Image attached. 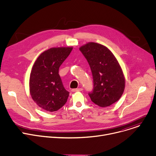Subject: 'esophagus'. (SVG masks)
Masks as SVG:
<instances>
[{"mask_svg":"<svg viewBox=\"0 0 156 156\" xmlns=\"http://www.w3.org/2000/svg\"><path fill=\"white\" fill-rule=\"evenodd\" d=\"M82 90H83L82 88H77V89H72L71 91L72 92H77V91H81Z\"/></svg>","mask_w":156,"mask_h":156,"instance_id":"1","label":"esophagus"}]
</instances>
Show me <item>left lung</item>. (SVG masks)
Here are the masks:
<instances>
[{"mask_svg":"<svg viewBox=\"0 0 156 156\" xmlns=\"http://www.w3.org/2000/svg\"><path fill=\"white\" fill-rule=\"evenodd\" d=\"M79 50L92 72L94 87L88 94L91 101L101 107L116 102L123 93L125 80L114 55L105 46L94 42L82 46Z\"/></svg>","mask_w":156,"mask_h":156,"instance_id":"left-lung-1","label":"left lung"}]
</instances>
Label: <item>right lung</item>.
Segmentation results:
<instances>
[{"instance_id":"add662e5","label":"right lung","mask_w":156,"mask_h":156,"mask_svg":"<svg viewBox=\"0 0 156 156\" xmlns=\"http://www.w3.org/2000/svg\"><path fill=\"white\" fill-rule=\"evenodd\" d=\"M72 48H50L34 63L30 78V94L34 101L46 111H57L67 102L69 93L63 86L58 70Z\"/></svg>"}]
</instances>
